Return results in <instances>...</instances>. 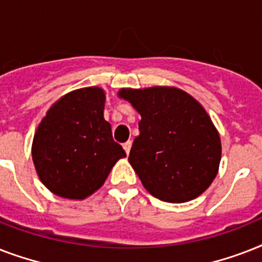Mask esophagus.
<instances>
[{
    "label": "esophagus",
    "instance_id": "34e87169",
    "mask_svg": "<svg viewBox=\"0 0 262 262\" xmlns=\"http://www.w3.org/2000/svg\"><path fill=\"white\" fill-rule=\"evenodd\" d=\"M123 149H125V152L126 154H129L130 152V148H132V141H126V143H123Z\"/></svg>",
    "mask_w": 262,
    "mask_h": 262
}]
</instances>
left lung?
<instances>
[{"label": "left lung", "mask_w": 262, "mask_h": 262, "mask_svg": "<svg viewBox=\"0 0 262 262\" xmlns=\"http://www.w3.org/2000/svg\"><path fill=\"white\" fill-rule=\"evenodd\" d=\"M118 95L141 115L129 163L144 187L166 203H186L207 190L222 144L204 107L175 87L122 88Z\"/></svg>", "instance_id": "1"}]
</instances>
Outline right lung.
Masks as SVG:
<instances>
[{"label": "right lung", "instance_id": "obj_1", "mask_svg": "<svg viewBox=\"0 0 262 262\" xmlns=\"http://www.w3.org/2000/svg\"><path fill=\"white\" fill-rule=\"evenodd\" d=\"M104 100L99 87L72 91L49 108L35 132V168L43 185L59 197L87 199L126 156L103 118Z\"/></svg>", "mask_w": 262, "mask_h": 262}]
</instances>
